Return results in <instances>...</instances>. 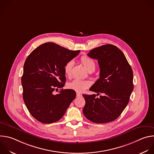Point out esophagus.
Here are the masks:
<instances>
[{
  "label": "esophagus",
  "mask_w": 154,
  "mask_h": 154,
  "mask_svg": "<svg viewBox=\"0 0 154 154\" xmlns=\"http://www.w3.org/2000/svg\"><path fill=\"white\" fill-rule=\"evenodd\" d=\"M76 96H77V97H81L82 95L81 94H80L79 93H76Z\"/></svg>",
  "instance_id": "obj_1"
}]
</instances>
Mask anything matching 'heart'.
<instances>
[{"label":"heart","instance_id":"obj_1","mask_svg":"<svg viewBox=\"0 0 154 154\" xmlns=\"http://www.w3.org/2000/svg\"><path fill=\"white\" fill-rule=\"evenodd\" d=\"M80 61L84 65L85 68L89 72H93L96 68L95 61L90 57L86 56H82L80 58ZM74 65L73 61H69L64 66V72L66 75H70L71 74L72 68ZM90 86V82L88 81L83 80L81 79H76L68 84V88L69 89L73 90L77 92H83L86 88Z\"/></svg>","mask_w":154,"mask_h":154}]
</instances>
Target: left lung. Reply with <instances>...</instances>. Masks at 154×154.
<instances>
[{
	"label": "left lung",
	"mask_w": 154,
	"mask_h": 154,
	"mask_svg": "<svg viewBox=\"0 0 154 154\" xmlns=\"http://www.w3.org/2000/svg\"><path fill=\"white\" fill-rule=\"evenodd\" d=\"M88 56L97 60L100 68V77L90 90L102 95L98 98L96 94H83V113L95 123L113 121L124 111L134 90L132 69L123 52L112 45L96 48Z\"/></svg>",
	"instance_id": "obj_1"
}]
</instances>
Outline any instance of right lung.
Instances as JSON below:
<instances>
[{
	"mask_svg": "<svg viewBox=\"0 0 154 154\" xmlns=\"http://www.w3.org/2000/svg\"><path fill=\"white\" fill-rule=\"evenodd\" d=\"M80 51H72L54 42H46L27 57L22 76L23 99L32 116L43 124L59 121L76 97L71 89L61 90L66 82L64 66Z\"/></svg>",
	"mask_w": 154,
	"mask_h": 154,
	"instance_id": "add662e5",
	"label": "right lung"
}]
</instances>
